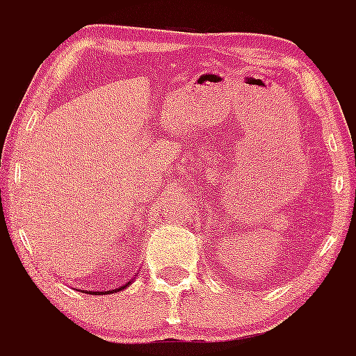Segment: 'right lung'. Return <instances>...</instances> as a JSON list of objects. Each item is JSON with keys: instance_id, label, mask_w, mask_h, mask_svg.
I'll list each match as a JSON object with an SVG mask.
<instances>
[{"instance_id": "1", "label": "right lung", "mask_w": 356, "mask_h": 356, "mask_svg": "<svg viewBox=\"0 0 356 356\" xmlns=\"http://www.w3.org/2000/svg\"><path fill=\"white\" fill-rule=\"evenodd\" d=\"M130 285H131V280H130V282H128V284H124V285H122V287L112 289V291H83V292H85V294H94V296H99V294H114V292H119V291H122V289L130 287Z\"/></svg>"}]
</instances>
